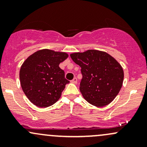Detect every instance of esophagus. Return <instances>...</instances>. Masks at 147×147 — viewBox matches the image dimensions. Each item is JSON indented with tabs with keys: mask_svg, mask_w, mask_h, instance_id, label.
Listing matches in <instances>:
<instances>
[{
	"mask_svg": "<svg viewBox=\"0 0 147 147\" xmlns=\"http://www.w3.org/2000/svg\"><path fill=\"white\" fill-rule=\"evenodd\" d=\"M71 82L73 84H77V79L76 78V77H75V78L72 79V80H71Z\"/></svg>",
	"mask_w": 147,
	"mask_h": 147,
	"instance_id": "34e87169",
	"label": "esophagus"
}]
</instances>
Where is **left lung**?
<instances>
[{
    "label": "left lung",
    "instance_id": "1",
    "mask_svg": "<svg viewBox=\"0 0 147 147\" xmlns=\"http://www.w3.org/2000/svg\"><path fill=\"white\" fill-rule=\"evenodd\" d=\"M70 57L81 67L79 90L84 98L97 107L110 104L122 86L124 71L120 64L106 52L96 50L72 53Z\"/></svg>",
    "mask_w": 147,
    "mask_h": 147
}]
</instances>
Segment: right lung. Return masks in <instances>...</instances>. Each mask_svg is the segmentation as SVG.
Listing matches in <instances>:
<instances>
[{"label":"right lung","mask_w":147,"mask_h":147,"mask_svg":"<svg viewBox=\"0 0 147 147\" xmlns=\"http://www.w3.org/2000/svg\"><path fill=\"white\" fill-rule=\"evenodd\" d=\"M65 52L43 49L28 57L19 77L23 92L35 106L45 108L56 103L69 81L59 64L68 58Z\"/></svg>","instance_id":"obj_1"}]
</instances>
